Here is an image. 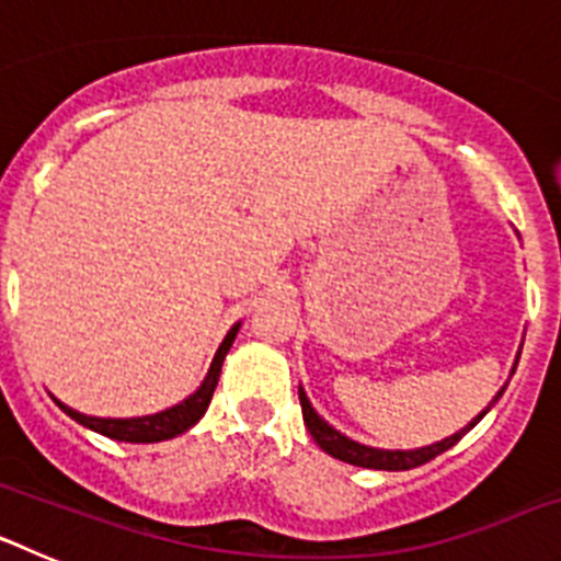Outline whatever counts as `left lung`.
Segmentation results:
<instances>
[{
    "label": "left lung",
    "instance_id": "8db88e82",
    "mask_svg": "<svg viewBox=\"0 0 561 561\" xmlns=\"http://www.w3.org/2000/svg\"><path fill=\"white\" fill-rule=\"evenodd\" d=\"M500 393H503V390H500ZM297 396H300V408H304L306 427H309L311 438L320 444V449H323V453H329L331 458H336V460H345V463L365 466V469H388V472H399V469H413V466H421V463H427V460H433L435 455L447 453L449 447H455V444H458V440L463 438V435L469 433V430H472L474 424H478V421L485 415V410H483V413H480L478 419L469 424V427L460 430V433H455L453 438L440 440V444H433V447L413 449V453H388V449L362 447V444H356V440L340 435L334 427H329V424H325V421L314 413V408L309 404V399H306L304 390H297ZM494 401H497V399H494ZM494 401H492V404H494Z\"/></svg>",
    "mask_w": 561,
    "mask_h": 561
}]
</instances>
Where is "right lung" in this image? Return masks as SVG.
<instances>
[{"label":"right lung","mask_w":561,"mask_h":561,"mask_svg":"<svg viewBox=\"0 0 561 561\" xmlns=\"http://www.w3.org/2000/svg\"><path fill=\"white\" fill-rule=\"evenodd\" d=\"M236 331L238 325H232L230 334L225 336V342H221L216 356H213V365L210 370H207V379L202 381V388L196 390L191 399H185L182 404H176V408L165 410V413L146 415V419H92V415L76 413L72 408L61 404V401H58V404H61V410L69 415V419H76L78 424L95 430V433L106 435V438L128 440V444H157V440L173 438V435L191 430L193 424L205 415L207 404H210L213 399V390H216V385H219L221 362H225V354L230 351L232 340H236Z\"/></svg>","instance_id":"add662e5"}]
</instances>
